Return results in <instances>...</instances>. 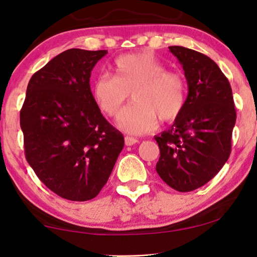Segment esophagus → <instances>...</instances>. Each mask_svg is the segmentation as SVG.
Here are the masks:
<instances>
[{
    "instance_id": "1",
    "label": "esophagus",
    "mask_w": 257,
    "mask_h": 257,
    "mask_svg": "<svg viewBox=\"0 0 257 257\" xmlns=\"http://www.w3.org/2000/svg\"><path fill=\"white\" fill-rule=\"evenodd\" d=\"M138 142H139V140L136 139V138H133V137H128V136L125 137V145L126 146H132V145H135V144H137Z\"/></svg>"
}]
</instances>
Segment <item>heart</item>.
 Listing matches in <instances>:
<instances>
[{
    "mask_svg": "<svg viewBox=\"0 0 257 257\" xmlns=\"http://www.w3.org/2000/svg\"><path fill=\"white\" fill-rule=\"evenodd\" d=\"M115 77L100 75L94 80L92 96L97 106L113 118L132 93L133 103L118 118V126L130 135L153 131L161 121H173L181 114L187 97L185 76L168 70L147 52L124 55L114 62Z\"/></svg>",
    "mask_w": 257,
    "mask_h": 257,
    "instance_id": "obj_1",
    "label": "heart"
}]
</instances>
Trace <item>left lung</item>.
<instances>
[{
  "instance_id": "obj_1",
  "label": "left lung",
  "mask_w": 257,
  "mask_h": 257,
  "mask_svg": "<svg viewBox=\"0 0 257 257\" xmlns=\"http://www.w3.org/2000/svg\"><path fill=\"white\" fill-rule=\"evenodd\" d=\"M188 84L184 110L167 131L156 136L160 158L156 170L178 192L201 187L219 173L231 151L236 121L227 77L208 56L173 45Z\"/></svg>"
}]
</instances>
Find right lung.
Masks as SVG:
<instances>
[{"label": "right lung", "mask_w": 257, "mask_h": 257, "mask_svg": "<svg viewBox=\"0 0 257 257\" xmlns=\"http://www.w3.org/2000/svg\"><path fill=\"white\" fill-rule=\"evenodd\" d=\"M107 50L69 49L35 72L20 113L26 159L63 199L87 201L106 184L124 136L103 117L90 89Z\"/></svg>", "instance_id": "add662e5"}]
</instances>
